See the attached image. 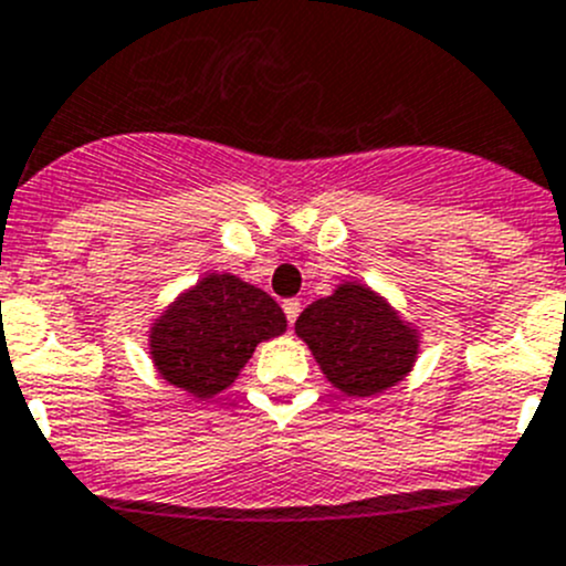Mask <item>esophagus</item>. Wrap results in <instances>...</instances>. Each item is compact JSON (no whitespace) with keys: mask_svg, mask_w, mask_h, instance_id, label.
<instances>
[{"mask_svg":"<svg viewBox=\"0 0 566 566\" xmlns=\"http://www.w3.org/2000/svg\"><path fill=\"white\" fill-rule=\"evenodd\" d=\"M282 310H284V315H287V323L293 326L295 317H298V312H301V301L298 298H287L282 304Z\"/></svg>","mask_w":566,"mask_h":566,"instance_id":"34e87169","label":"esophagus"}]
</instances>
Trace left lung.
Listing matches in <instances>:
<instances>
[{
  "mask_svg": "<svg viewBox=\"0 0 566 566\" xmlns=\"http://www.w3.org/2000/svg\"><path fill=\"white\" fill-rule=\"evenodd\" d=\"M295 334L326 381L354 398H376L403 381L422 343L420 326L359 279H343L332 295L312 301L295 321Z\"/></svg>",
  "mask_w": 566,
  "mask_h": 566,
  "instance_id": "8db88e82",
  "label": "left lung"
}]
</instances>
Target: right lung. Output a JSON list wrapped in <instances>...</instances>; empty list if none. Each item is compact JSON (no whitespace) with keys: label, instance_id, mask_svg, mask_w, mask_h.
I'll use <instances>...</instances> for the list:
<instances>
[{"label":"right lung","instance_id":"right-lung-1","mask_svg":"<svg viewBox=\"0 0 566 566\" xmlns=\"http://www.w3.org/2000/svg\"><path fill=\"white\" fill-rule=\"evenodd\" d=\"M287 332L282 306L234 273H205L149 323V356L171 387L207 400L243 373L256 345Z\"/></svg>","mask_w":566,"mask_h":566}]
</instances>
